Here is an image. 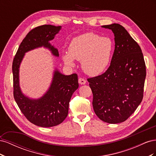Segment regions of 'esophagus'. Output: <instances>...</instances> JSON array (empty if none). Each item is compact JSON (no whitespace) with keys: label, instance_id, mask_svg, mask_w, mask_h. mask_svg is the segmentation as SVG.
Instances as JSON below:
<instances>
[{"label":"esophagus","instance_id":"1","mask_svg":"<svg viewBox=\"0 0 156 156\" xmlns=\"http://www.w3.org/2000/svg\"><path fill=\"white\" fill-rule=\"evenodd\" d=\"M86 80L83 78H79V83L80 84H86Z\"/></svg>","mask_w":156,"mask_h":156}]
</instances>
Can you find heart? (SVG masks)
Here are the masks:
<instances>
[{"label": "heart", "mask_w": 156, "mask_h": 156, "mask_svg": "<svg viewBox=\"0 0 156 156\" xmlns=\"http://www.w3.org/2000/svg\"><path fill=\"white\" fill-rule=\"evenodd\" d=\"M113 43L108 37H100L93 32L79 35L71 41L68 53L62 55L64 62L73 66L74 60L81 61L83 70L90 76H97L110 64Z\"/></svg>", "instance_id": "b5f03b06"}]
</instances>
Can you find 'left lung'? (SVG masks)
I'll return each mask as SVG.
<instances>
[{"instance_id": "1", "label": "left lung", "mask_w": 156, "mask_h": 156, "mask_svg": "<svg viewBox=\"0 0 156 156\" xmlns=\"http://www.w3.org/2000/svg\"><path fill=\"white\" fill-rule=\"evenodd\" d=\"M101 27L115 36V51L110 66L97 77L88 79L93 94L92 105L100 120L108 124L126 121L143 100L146 66L138 44L122 25Z\"/></svg>"}]
</instances>
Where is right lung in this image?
Listing matches in <instances>:
<instances>
[{"label":"right lung","instance_id":"1","mask_svg":"<svg viewBox=\"0 0 156 156\" xmlns=\"http://www.w3.org/2000/svg\"><path fill=\"white\" fill-rule=\"evenodd\" d=\"M62 29L61 26L45 25L30 31L22 41L12 64L13 96L21 111L31 123L49 127L57 126L68 114L69 103L72 94L79 87L76 73L65 75L55 68L50 87L43 96L37 99L25 96L20 84V68L25 54L44 47L58 57V49L50 43Z\"/></svg>","mask_w":156,"mask_h":156}]
</instances>
